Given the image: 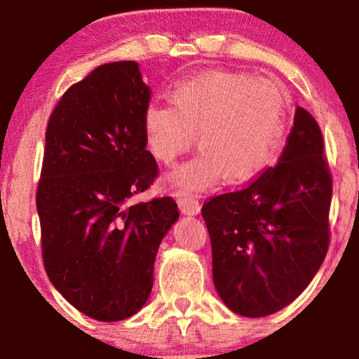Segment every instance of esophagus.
Segmentation results:
<instances>
[{"label": "esophagus", "mask_w": 359, "mask_h": 359, "mask_svg": "<svg viewBox=\"0 0 359 359\" xmlns=\"http://www.w3.org/2000/svg\"><path fill=\"white\" fill-rule=\"evenodd\" d=\"M177 205L180 212H184L187 215H194L198 214L199 209H201V205H199V201L196 198L193 196V194H188V193H182L177 196Z\"/></svg>", "instance_id": "1"}]
</instances>
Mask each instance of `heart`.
<instances>
[{
  "instance_id": "obj_1",
  "label": "heart",
  "mask_w": 359,
  "mask_h": 359,
  "mask_svg": "<svg viewBox=\"0 0 359 359\" xmlns=\"http://www.w3.org/2000/svg\"><path fill=\"white\" fill-rule=\"evenodd\" d=\"M169 106L150 102L142 117L144 142L156 161L171 165L191 147L201 150L175 169L179 191L255 177L278 154L287 128V100L274 82L244 72L214 71L175 83Z\"/></svg>"
}]
</instances>
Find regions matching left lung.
<instances>
[{
  "label": "left lung",
  "mask_w": 359,
  "mask_h": 359,
  "mask_svg": "<svg viewBox=\"0 0 359 359\" xmlns=\"http://www.w3.org/2000/svg\"><path fill=\"white\" fill-rule=\"evenodd\" d=\"M331 194L323 135L296 107L277 165L203 205L214 283L231 311L266 317L307 288L330 247Z\"/></svg>",
  "instance_id": "left-lung-1"
}]
</instances>
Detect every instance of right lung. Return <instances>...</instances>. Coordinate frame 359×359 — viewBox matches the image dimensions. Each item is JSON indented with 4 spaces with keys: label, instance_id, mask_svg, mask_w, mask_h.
<instances>
[{
    "label": "right lung",
    "instance_id": "1",
    "mask_svg": "<svg viewBox=\"0 0 359 359\" xmlns=\"http://www.w3.org/2000/svg\"><path fill=\"white\" fill-rule=\"evenodd\" d=\"M149 104L137 63L115 62L71 85L48 117L36 190L42 261L65 299L100 321L144 306L179 217L171 196L131 201L158 177L144 142Z\"/></svg>",
    "mask_w": 359,
    "mask_h": 359
}]
</instances>
